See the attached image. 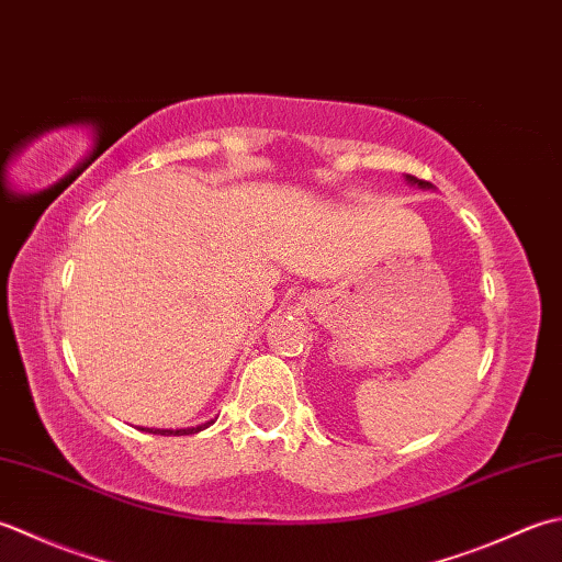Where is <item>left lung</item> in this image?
I'll list each match as a JSON object with an SVG mask.
<instances>
[{
	"label": "left lung",
	"instance_id": "8db88e82",
	"mask_svg": "<svg viewBox=\"0 0 562 562\" xmlns=\"http://www.w3.org/2000/svg\"><path fill=\"white\" fill-rule=\"evenodd\" d=\"M405 181H407V184H412V187H419V189H434V184H429V181H422V179L412 177V175H405Z\"/></svg>",
	"mask_w": 562,
	"mask_h": 562
}]
</instances>
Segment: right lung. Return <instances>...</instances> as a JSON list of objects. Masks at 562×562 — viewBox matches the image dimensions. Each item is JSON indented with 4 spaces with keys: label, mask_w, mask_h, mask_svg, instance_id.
Here are the masks:
<instances>
[{
    "label": "right lung",
    "mask_w": 562,
    "mask_h": 562,
    "mask_svg": "<svg viewBox=\"0 0 562 562\" xmlns=\"http://www.w3.org/2000/svg\"><path fill=\"white\" fill-rule=\"evenodd\" d=\"M215 419L203 422V425L196 427H187V429H150V427H137L140 431H150V434H162V437H187V434H199L203 429H209Z\"/></svg>",
    "instance_id": "right-lung-1"
}]
</instances>
